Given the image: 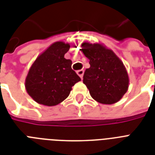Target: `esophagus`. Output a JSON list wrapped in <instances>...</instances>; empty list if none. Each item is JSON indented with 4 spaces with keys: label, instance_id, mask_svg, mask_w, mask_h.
Masks as SVG:
<instances>
[{
    "label": "esophagus",
    "instance_id": "esophagus-1",
    "mask_svg": "<svg viewBox=\"0 0 155 155\" xmlns=\"http://www.w3.org/2000/svg\"><path fill=\"white\" fill-rule=\"evenodd\" d=\"M76 72H77L78 75H79V76L81 78V79H83V75H84V70H79V71H77Z\"/></svg>",
    "mask_w": 155,
    "mask_h": 155
}]
</instances>
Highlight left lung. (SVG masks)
Masks as SVG:
<instances>
[{
    "label": "left lung",
    "mask_w": 155,
    "mask_h": 155,
    "mask_svg": "<svg viewBox=\"0 0 155 155\" xmlns=\"http://www.w3.org/2000/svg\"><path fill=\"white\" fill-rule=\"evenodd\" d=\"M84 54L89 59L90 68L84 74L83 82L91 97L104 104L119 101L129 87V75L122 61L116 54L100 43L83 42Z\"/></svg>",
    "instance_id": "left-lung-1"
}]
</instances>
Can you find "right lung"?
I'll list each match as a JSON object with an SVG mask.
<instances>
[{
    "instance_id": "obj_1",
    "label": "right lung",
    "mask_w": 155,
    "mask_h": 155,
    "mask_svg": "<svg viewBox=\"0 0 155 155\" xmlns=\"http://www.w3.org/2000/svg\"><path fill=\"white\" fill-rule=\"evenodd\" d=\"M70 45L55 42L35 59L25 78L26 92L40 104L54 106L69 96L71 87L80 81L71 69V60L64 54Z\"/></svg>"
}]
</instances>
